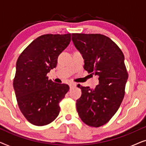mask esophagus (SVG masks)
Segmentation results:
<instances>
[{
    "label": "esophagus",
    "instance_id": "1",
    "mask_svg": "<svg viewBox=\"0 0 146 146\" xmlns=\"http://www.w3.org/2000/svg\"><path fill=\"white\" fill-rule=\"evenodd\" d=\"M76 83H74V82H71V83H70V84H69V86H70V88L74 87V86H76Z\"/></svg>",
    "mask_w": 146,
    "mask_h": 146
}]
</instances>
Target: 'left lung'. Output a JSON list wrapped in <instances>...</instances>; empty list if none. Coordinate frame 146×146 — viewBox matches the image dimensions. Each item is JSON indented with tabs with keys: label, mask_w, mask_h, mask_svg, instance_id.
Segmentation results:
<instances>
[{
	"label": "left lung",
	"mask_w": 146,
	"mask_h": 146,
	"mask_svg": "<svg viewBox=\"0 0 146 146\" xmlns=\"http://www.w3.org/2000/svg\"><path fill=\"white\" fill-rule=\"evenodd\" d=\"M72 40L82 54L84 68L99 80L94 90L78 84L82 90L78 113L89 126H102L116 113L124 97L128 78L124 56L114 42L100 34L73 33Z\"/></svg>",
	"instance_id": "1"
}]
</instances>
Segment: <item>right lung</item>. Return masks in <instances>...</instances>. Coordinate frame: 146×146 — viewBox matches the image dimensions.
Here are the masks:
<instances>
[{
	"label": "right lung",
	"mask_w": 146,
	"mask_h": 146,
	"mask_svg": "<svg viewBox=\"0 0 146 146\" xmlns=\"http://www.w3.org/2000/svg\"><path fill=\"white\" fill-rule=\"evenodd\" d=\"M71 34L44 35L32 42L19 56L13 81L20 110L32 124L42 126L56 118L59 103L68 85L48 79L58 57L70 42Z\"/></svg>",
	"instance_id": "obj_1"
}]
</instances>
